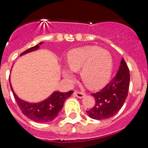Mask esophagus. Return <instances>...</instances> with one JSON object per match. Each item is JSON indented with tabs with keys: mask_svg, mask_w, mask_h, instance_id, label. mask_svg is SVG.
<instances>
[{
	"mask_svg": "<svg viewBox=\"0 0 148 148\" xmlns=\"http://www.w3.org/2000/svg\"><path fill=\"white\" fill-rule=\"evenodd\" d=\"M74 95H75L76 97H77L78 98H83L85 96V94L84 92H79V91H75L74 92Z\"/></svg>",
	"mask_w": 148,
	"mask_h": 148,
	"instance_id": "1",
	"label": "esophagus"
}]
</instances>
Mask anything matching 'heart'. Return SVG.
I'll return each mask as SVG.
<instances>
[{
	"label": "heart",
	"instance_id": "heart-1",
	"mask_svg": "<svg viewBox=\"0 0 148 148\" xmlns=\"http://www.w3.org/2000/svg\"><path fill=\"white\" fill-rule=\"evenodd\" d=\"M66 62L69 71H80L82 81L91 89L104 86L111 76L113 67L112 57L110 52L96 46L72 49L67 54ZM64 76L69 81L73 78L66 70L64 71Z\"/></svg>",
	"mask_w": 148,
	"mask_h": 148
}]
</instances>
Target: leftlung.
I'll use <instances>...</instances> for the list:
<instances>
[{
  "label": "left lung",
  "mask_w": 148,
  "mask_h": 148,
  "mask_svg": "<svg viewBox=\"0 0 148 148\" xmlns=\"http://www.w3.org/2000/svg\"><path fill=\"white\" fill-rule=\"evenodd\" d=\"M129 86L130 70L122 58L115 77L99 92L92 94L95 104L86 111L88 115L95 120H105L115 115L125 102Z\"/></svg>",
  "instance_id": "obj_1"
}]
</instances>
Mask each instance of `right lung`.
<instances>
[{"instance_id": "obj_1", "label": "right lung", "mask_w": 148, "mask_h": 148, "mask_svg": "<svg viewBox=\"0 0 148 148\" xmlns=\"http://www.w3.org/2000/svg\"><path fill=\"white\" fill-rule=\"evenodd\" d=\"M41 44L42 42L30 48L28 50L23 51L21 56L28 52L36 50L40 47L39 45H41ZM10 85L16 102H17V104L21 110L22 113L31 120L37 122H49L54 120L58 116V114L61 110L63 108L64 103L66 99L69 97L74 92L72 90L68 92H54L49 98L43 102L29 103L18 97L14 91L13 90L10 82Z\"/></svg>"}]
</instances>
